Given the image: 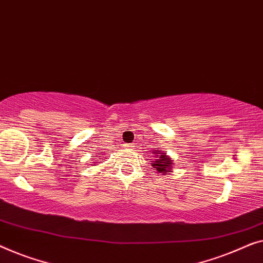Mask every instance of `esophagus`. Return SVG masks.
<instances>
[{
	"mask_svg": "<svg viewBox=\"0 0 263 263\" xmlns=\"http://www.w3.org/2000/svg\"><path fill=\"white\" fill-rule=\"evenodd\" d=\"M125 146H126V147H133L132 144H125Z\"/></svg>",
	"mask_w": 263,
	"mask_h": 263,
	"instance_id": "obj_1",
	"label": "esophagus"
}]
</instances>
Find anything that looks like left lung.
Returning <instances> with one entry per match:
<instances>
[{
	"label": "left lung",
	"mask_w": 263,
	"mask_h": 263,
	"mask_svg": "<svg viewBox=\"0 0 263 263\" xmlns=\"http://www.w3.org/2000/svg\"><path fill=\"white\" fill-rule=\"evenodd\" d=\"M154 154H157L156 156V161H154L153 163V167L157 170L158 173H164V174H168V172L172 170V165L174 163H172V160L167 157V155L161 153V151H155Z\"/></svg>",
	"instance_id": "8db88e82"
}]
</instances>
